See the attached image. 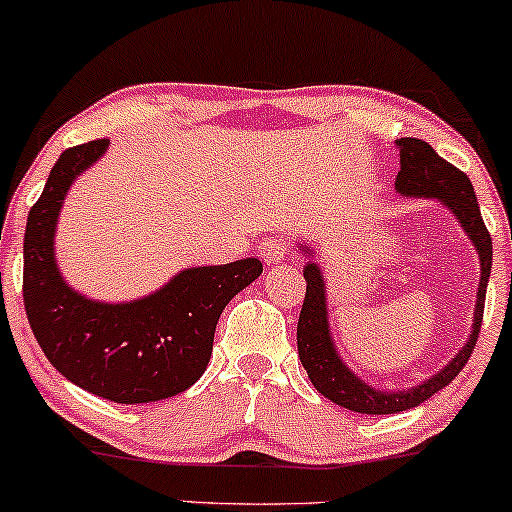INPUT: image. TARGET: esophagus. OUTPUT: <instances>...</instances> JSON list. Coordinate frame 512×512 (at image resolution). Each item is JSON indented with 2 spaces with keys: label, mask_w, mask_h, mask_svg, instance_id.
<instances>
[{
  "label": "esophagus",
  "mask_w": 512,
  "mask_h": 512,
  "mask_svg": "<svg viewBox=\"0 0 512 512\" xmlns=\"http://www.w3.org/2000/svg\"><path fill=\"white\" fill-rule=\"evenodd\" d=\"M258 254H261V258L268 266H278V263H283L287 258V244L278 237H268L263 239L261 246H258Z\"/></svg>",
  "instance_id": "obj_1"
}]
</instances>
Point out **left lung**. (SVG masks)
I'll list each match as a JSON object with an SVG mask.
<instances>
[{
    "mask_svg": "<svg viewBox=\"0 0 512 512\" xmlns=\"http://www.w3.org/2000/svg\"><path fill=\"white\" fill-rule=\"evenodd\" d=\"M399 147V174H396V193L406 198H433L455 215L467 237L472 239L476 254L481 263L479 292H476L474 304V324L469 331L467 343L459 348V353L450 360L440 372L430 375L428 380L418 382L411 389H377L363 377L355 375L346 365V360L338 353L333 343V333L329 326V304H326V280L321 275L319 263L307 261L304 266V280H307V295L297 321V350L300 360L307 370L309 380L317 387L319 394L331 399L333 404L355 413H370V416H382V413L409 411L413 406L423 404L430 396L445 389L467 365L469 355L476 346V338L481 331V319H484V300L488 275H491L493 263V244L491 234L481 220L479 203H476L474 186L467 174L452 166L440 157L428 142L416 140V137H401L396 140ZM312 256V246H300Z\"/></svg>",
    "mask_w": 512,
    "mask_h": 512,
    "instance_id": "left-lung-1",
    "label": "left lung"
}]
</instances>
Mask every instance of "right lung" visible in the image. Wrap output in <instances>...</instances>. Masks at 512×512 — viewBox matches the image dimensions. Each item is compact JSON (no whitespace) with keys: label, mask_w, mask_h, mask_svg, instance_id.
<instances>
[{"label":"right lung","mask_w":512,"mask_h":512,"mask_svg":"<svg viewBox=\"0 0 512 512\" xmlns=\"http://www.w3.org/2000/svg\"><path fill=\"white\" fill-rule=\"evenodd\" d=\"M108 140L70 147L28 212L24 304L38 346L60 375L116 404H149L186 392L212 355L222 309L263 273L258 258L176 273L152 295L99 302L67 285L55 232L70 186L106 154Z\"/></svg>","instance_id":"1"}]
</instances>
